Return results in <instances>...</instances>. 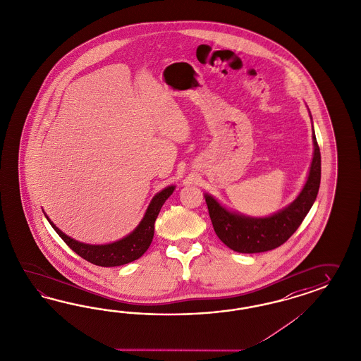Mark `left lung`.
<instances>
[{
	"label": "left lung",
	"instance_id": "8db88e82",
	"mask_svg": "<svg viewBox=\"0 0 361 361\" xmlns=\"http://www.w3.org/2000/svg\"><path fill=\"white\" fill-rule=\"evenodd\" d=\"M314 159L306 185L295 201L267 219H250L230 213L212 196H205L209 216L219 240L231 250L245 254L269 252L288 240L310 212L320 186V149L314 132Z\"/></svg>",
	"mask_w": 361,
	"mask_h": 361
}]
</instances>
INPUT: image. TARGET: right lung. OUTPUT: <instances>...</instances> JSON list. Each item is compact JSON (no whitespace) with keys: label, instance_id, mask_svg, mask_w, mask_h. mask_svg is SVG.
<instances>
[{"label":"right lung","instance_id":"obj_1","mask_svg":"<svg viewBox=\"0 0 361 361\" xmlns=\"http://www.w3.org/2000/svg\"><path fill=\"white\" fill-rule=\"evenodd\" d=\"M175 190V186H168L160 193L153 197L149 207L145 212V216L139 224V226L132 231L126 238L109 243V245H87L80 243L78 240L67 237L61 230L55 226L54 224L49 219L50 225L54 228L58 235L65 240L66 245L77 252L79 257L86 259L90 263H94L102 267H114L121 266L126 263L133 262L140 258L144 252L148 250L152 242L153 233H154V221L157 219L160 209L164 205L165 200L171 196Z\"/></svg>","mask_w":361,"mask_h":361}]
</instances>
